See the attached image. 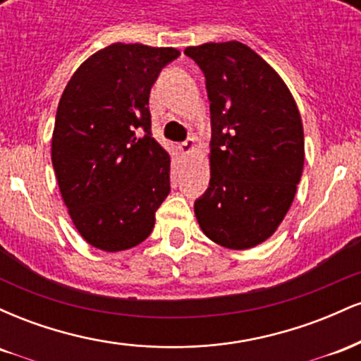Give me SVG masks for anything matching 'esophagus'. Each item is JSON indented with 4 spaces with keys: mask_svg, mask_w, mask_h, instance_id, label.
Returning <instances> with one entry per match:
<instances>
[{
    "mask_svg": "<svg viewBox=\"0 0 361 361\" xmlns=\"http://www.w3.org/2000/svg\"><path fill=\"white\" fill-rule=\"evenodd\" d=\"M195 149H197V142H195V139H192V137L186 139L185 142L180 144V151L183 152V154H186V156L192 154Z\"/></svg>",
    "mask_w": 361,
    "mask_h": 361,
    "instance_id": "obj_1",
    "label": "esophagus"
}]
</instances>
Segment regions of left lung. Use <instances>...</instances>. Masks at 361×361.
<instances>
[{
	"mask_svg": "<svg viewBox=\"0 0 361 361\" xmlns=\"http://www.w3.org/2000/svg\"><path fill=\"white\" fill-rule=\"evenodd\" d=\"M210 100V183L195 202L209 239L250 250L287 215L304 169V127L279 73L238 40L186 47Z\"/></svg>",
	"mask_w": 361,
	"mask_h": 361,
	"instance_id": "left-lung-1",
	"label": "left lung"
}]
</instances>
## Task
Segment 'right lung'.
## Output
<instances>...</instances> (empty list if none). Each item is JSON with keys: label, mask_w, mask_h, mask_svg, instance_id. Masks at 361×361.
<instances>
[{"label": "right lung", "mask_w": 361, "mask_h": 361, "mask_svg": "<svg viewBox=\"0 0 361 361\" xmlns=\"http://www.w3.org/2000/svg\"><path fill=\"white\" fill-rule=\"evenodd\" d=\"M178 56L173 47L111 44L66 85L52 166L74 227L97 250L117 252L142 243L171 190V159L151 135L149 93Z\"/></svg>", "instance_id": "right-lung-1"}]
</instances>
